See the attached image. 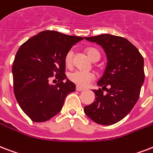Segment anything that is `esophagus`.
Returning a JSON list of instances; mask_svg holds the SVG:
<instances>
[{"mask_svg":"<svg viewBox=\"0 0 153 153\" xmlns=\"http://www.w3.org/2000/svg\"><path fill=\"white\" fill-rule=\"evenodd\" d=\"M76 91H85L84 88H82V87H76Z\"/></svg>","mask_w":153,"mask_h":153,"instance_id":"esophagus-1","label":"esophagus"}]
</instances>
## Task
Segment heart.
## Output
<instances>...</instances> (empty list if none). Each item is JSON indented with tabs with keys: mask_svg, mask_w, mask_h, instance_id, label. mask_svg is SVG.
I'll list each match as a JSON object with an SVG mask.
<instances>
[{
	"mask_svg": "<svg viewBox=\"0 0 153 153\" xmlns=\"http://www.w3.org/2000/svg\"><path fill=\"white\" fill-rule=\"evenodd\" d=\"M87 55L90 58L95 61L97 58H100V52L95 48H87L86 50ZM72 60H73V51H69L66 53L64 61L66 66H71L72 65ZM69 79L74 82L77 86L82 87H86L95 79V74L90 71H80L77 70L73 72H71L69 74Z\"/></svg>",
	"mask_w": 153,
	"mask_h": 153,
	"instance_id": "heart-1",
	"label": "heart"
}]
</instances>
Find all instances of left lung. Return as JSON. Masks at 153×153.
<instances>
[{
    "label": "left lung",
    "mask_w": 153,
    "mask_h": 153,
    "mask_svg": "<svg viewBox=\"0 0 153 153\" xmlns=\"http://www.w3.org/2000/svg\"><path fill=\"white\" fill-rule=\"evenodd\" d=\"M85 39L104 50L108 64L97 85L110 88H105L107 94L100 88L93 90L95 101L85 106L84 112L98 124L111 125L128 115L138 100L144 81V58L135 45L122 37L106 33Z\"/></svg>",
    "instance_id": "1"
}]
</instances>
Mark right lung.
Segmentation results:
<instances>
[{"label": "right lung", "mask_w": 153, "mask_h": 153, "mask_svg": "<svg viewBox=\"0 0 153 153\" xmlns=\"http://www.w3.org/2000/svg\"><path fill=\"white\" fill-rule=\"evenodd\" d=\"M83 38L51 30L38 33L18 49L12 68L14 95L22 111L33 122H45L60 112L75 85L66 79L64 58ZM55 76L56 85L49 82ZM66 80V82H63Z\"/></svg>", "instance_id": "1"}]
</instances>
